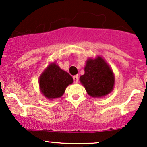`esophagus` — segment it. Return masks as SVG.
Segmentation results:
<instances>
[{"mask_svg":"<svg viewBox=\"0 0 147 147\" xmlns=\"http://www.w3.org/2000/svg\"><path fill=\"white\" fill-rule=\"evenodd\" d=\"M73 80H74V83H75V84H77V82H78V80H79L78 75H75V76H73Z\"/></svg>","mask_w":147,"mask_h":147,"instance_id":"obj_1","label":"esophagus"}]
</instances>
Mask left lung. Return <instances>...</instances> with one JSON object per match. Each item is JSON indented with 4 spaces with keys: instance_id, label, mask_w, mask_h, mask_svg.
<instances>
[{
    "instance_id": "left-lung-1",
    "label": "left lung",
    "mask_w": 147,
    "mask_h": 147,
    "mask_svg": "<svg viewBox=\"0 0 147 147\" xmlns=\"http://www.w3.org/2000/svg\"><path fill=\"white\" fill-rule=\"evenodd\" d=\"M84 75L79 78L87 93L92 97H104L113 90L115 77L109 64L102 57L89 58L86 62Z\"/></svg>"
}]
</instances>
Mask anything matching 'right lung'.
<instances>
[{
    "mask_svg": "<svg viewBox=\"0 0 147 147\" xmlns=\"http://www.w3.org/2000/svg\"><path fill=\"white\" fill-rule=\"evenodd\" d=\"M38 82L41 93L48 99H53L63 95L67 86L73 83V79L54 62L45 68Z\"/></svg>",
    "mask_w": 147,
    "mask_h": 147,
    "instance_id": "add662e5",
    "label": "right lung"
}]
</instances>
